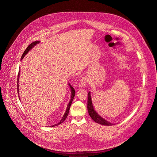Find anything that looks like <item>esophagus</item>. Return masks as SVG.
<instances>
[{
  "instance_id": "34e87169",
  "label": "esophagus",
  "mask_w": 157,
  "mask_h": 157,
  "mask_svg": "<svg viewBox=\"0 0 157 157\" xmlns=\"http://www.w3.org/2000/svg\"><path fill=\"white\" fill-rule=\"evenodd\" d=\"M86 83H87V80H86V78L85 77H82V78L80 80V82L79 83V86L80 87H84L86 86Z\"/></svg>"
}]
</instances>
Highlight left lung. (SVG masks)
I'll return each mask as SVG.
<instances>
[{
    "mask_svg": "<svg viewBox=\"0 0 157 157\" xmlns=\"http://www.w3.org/2000/svg\"><path fill=\"white\" fill-rule=\"evenodd\" d=\"M87 108H88V113H89L90 117L95 122H96L97 123L100 124L101 125H112L111 123L106 121V120H105L104 119H103L102 117H101L96 112V111L94 109L93 104H92V101H91L90 92H89L88 94V105H87Z\"/></svg>",
    "mask_w": 157,
    "mask_h": 157,
    "instance_id": "obj_1",
    "label": "left lung"
}]
</instances>
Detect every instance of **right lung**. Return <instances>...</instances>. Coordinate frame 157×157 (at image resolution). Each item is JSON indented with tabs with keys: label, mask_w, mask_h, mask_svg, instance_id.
<instances>
[{
	"label": "right lung",
	"mask_w": 157,
	"mask_h": 157,
	"mask_svg": "<svg viewBox=\"0 0 157 157\" xmlns=\"http://www.w3.org/2000/svg\"><path fill=\"white\" fill-rule=\"evenodd\" d=\"M40 43V41H34V42L32 43L30 45H29L28 47L27 48V49H26L25 50V51L24 52V53H23V55H22V57H21V59H22L24 58V56L27 54V53L31 49H32L36 44H38V43ZM19 72H20L19 71V72H18V75H17V82H19V79H18V78H19ZM69 86H70L71 89V101H70L69 103L67 105V107L66 111V112H65L64 116H63L61 120L58 124L53 125L52 127H54V126L58 125H59V124L63 123V122L65 121V119H66V117H67V115H68V113H69V109H70L71 105L72 102V101H73V99H74V96H75V90H74V89L73 88L72 86H71L70 85V84H69ZM18 87H19V86H18V83H17V91H18Z\"/></svg>",
	"instance_id": "right-lung-1"
}]
</instances>
